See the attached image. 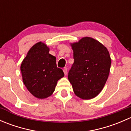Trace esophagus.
<instances>
[{"instance_id": "esophagus-1", "label": "esophagus", "mask_w": 131, "mask_h": 131, "mask_svg": "<svg viewBox=\"0 0 131 131\" xmlns=\"http://www.w3.org/2000/svg\"><path fill=\"white\" fill-rule=\"evenodd\" d=\"M63 72H64V75H67V68H66V67H64V68H63Z\"/></svg>"}]
</instances>
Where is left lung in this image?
<instances>
[{"mask_svg":"<svg viewBox=\"0 0 131 131\" xmlns=\"http://www.w3.org/2000/svg\"><path fill=\"white\" fill-rule=\"evenodd\" d=\"M70 45L74 63L68 80L77 96L91 100L101 92L106 82L112 63L109 52L99 41L88 37Z\"/></svg>","mask_w":131,"mask_h":131,"instance_id":"1","label":"left lung"}]
</instances>
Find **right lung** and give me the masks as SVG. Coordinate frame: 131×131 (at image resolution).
<instances>
[{
	"label": "right lung",
	"instance_id": "1",
	"mask_svg": "<svg viewBox=\"0 0 131 131\" xmlns=\"http://www.w3.org/2000/svg\"><path fill=\"white\" fill-rule=\"evenodd\" d=\"M49 47L42 42L32 46L21 64L23 84L28 91L38 99H45L52 94L58 80L64 75L58 68L56 57Z\"/></svg>",
	"mask_w": 131,
	"mask_h": 131
}]
</instances>
